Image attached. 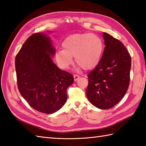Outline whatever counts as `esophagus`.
I'll list each match as a JSON object with an SVG mask.
<instances>
[{
  "label": "esophagus",
  "instance_id": "1",
  "mask_svg": "<svg viewBox=\"0 0 146 146\" xmlns=\"http://www.w3.org/2000/svg\"><path fill=\"white\" fill-rule=\"evenodd\" d=\"M73 77H74V80H75V82H76V81H77V80H78L80 76L78 75H74Z\"/></svg>",
  "mask_w": 146,
  "mask_h": 146
}]
</instances>
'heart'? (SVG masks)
I'll return each instance as SVG.
<instances>
[{
    "label": "heart",
    "mask_w": 146,
    "mask_h": 146,
    "mask_svg": "<svg viewBox=\"0 0 146 146\" xmlns=\"http://www.w3.org/2000/svg\"><path fill=\"white\" fill-rule=\"evenodd\" d=\"M62 49L55 52V60L63 70L73 64V57L76 63L85 70H91L100 63L105 45L103 39L94 34H76L69 36L62 43Z\"/></svg>",
    "instance_id": "heart-1"
}]
</instances>
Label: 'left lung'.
<instances>
[{"label":"left lung","mask_w":146,"mask_h":146,"mask_svg":"<svg viewBox=\"0 0 146 146\" xmlns=\"http://www.w3.org/2000/svg\"><path fill=\"white\" fill-rule=\"evenodd\" d=\"M105 47L101 61L88 75L86 97L95 107L109 109L122 100L130 82L131 57L119 40L103 33Z\"/></svg>","instance_id":"obj_1"}]
</instances>
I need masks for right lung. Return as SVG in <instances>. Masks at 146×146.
Here are the masks:
<instances>
[{
  "label": "right lung",
  "instance_id": "obj_1",
  "mask_svg": "<svg viewBox=\"0 0 146 146\" xmlns=\"http://www.w3.org/2000/svg\"><path fill=\"white\" fill-rule=\"evenodd\" d=\"M55 52L50 37L36 33L24 43L15 61L20 94L34 109L48 114L63 106L67 88L74 82L71 74L52 61Z\"/></svg>",
  "mask_w": 146,
  "mask_h": 146
}]
</instances>
